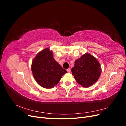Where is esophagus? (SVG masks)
Returning a JSON list of instances; mask_svg holds the SVG:
<instances>
[{"mask_svg":"<svg viewBox=\"0 0 126 126\" xmlns=\"http://www.w3.org/2000/svg\"><path fill=\"white\" fill-rule=\"evenodd\" d=\"M67 71L68 72H70L71 71V69L70 68H68V69H67Z\"/></svg>","mask_w":126,"mask_h":126,"instance_id":"esophagus-1","label":"esophagus"}]
</instances>
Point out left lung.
I'll use <instances>...</instances> for the list:
<instances>
[{"instance_id":"left-lung-1","label":"left lung","mask_w":126,"mask_h":126,"mask_svg":"<svg viewBox=\"0 0 126 126\" xmlns=\"http://www.w3.org/2000/svg\"><path fill=\"white\" fill-rule=\"evenodd\" d=\"M72 74L79 84L83 87L94 85L99 78L101 68L94 57L88 53L83 55L75 62Z\"/></svg>"}]
</instances>
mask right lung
Returning a JSON list of instances; mask_svg holds the SVG:
<instances>
[{"instance_id":"1","label":"right lung","mask_w":126,"mask_h":126,"mask_svg":"<svg viewBox=\"0 0 126 126\" xmlns=\"http://www.w3.org/2000/svg\"><path fill=\"white\" fill-rule=\"evenodd\" d=\"M32 70L36 81L45 88H51L58 83L67 71L54 59L52 51L46 48L33 59Z\"/></svg>"}]
</instances>
